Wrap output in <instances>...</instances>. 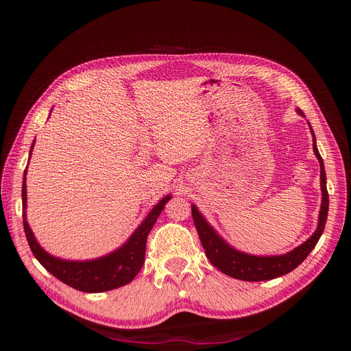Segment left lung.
Segmentation results:
<instances>
[{
    "instance_id": "1",
    "label": "left lung",
    "mask_w": 351,
    "mask_h": 351,
    "mask_svg": "<svg viewBox=\"0 0 351 351\" xmlns=\"http://www.w3.org/2000/svg\"><path fill=\"white\" fill-rule=\"evenodd\" d=\"M300 115H303L302 110H297ZM311 127V133L313 136V152L319 161L321 165V190H322V204L319 210V219H317V227L313 234L307 239L300 246H297L294 250L285 253V254H277V256H254V254L243 253L234 247H231L230 244L218 236V232L212 228L208 221L202 217L199 209L192 205V217L193 222L197 230V234L200 237L202 246L205 249L206 258L210 261L215 268H218L221 272H224L228 277H232L236 280L243 281H268L274 280L281 275H285L295 269L299 265L307 258L316 243L319 241L328 217V190H326V176H325V165L322 161V156L319 155V151L316 147V139L312 130L311 123H307Z\"/></svg>"
}]
</instances>
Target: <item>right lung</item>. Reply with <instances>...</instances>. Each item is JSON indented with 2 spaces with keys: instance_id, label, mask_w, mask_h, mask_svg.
I'll return each instance as SVG.
<instances>
[{
  "instance_id": "1",
  "label": "right lung",
  "mask_w": 351,
  "mask_h": 351,
  "mask_svg": "<svg viewBox=\"0 0 351 351\" xmlns=\"http://www.w3.org/2000/svg\"><path fill=\"white\" fill-rule=\"evenodd\" d=\"M32 143V149H34ZM30 159V158H29ZM26 171L23 176L22 186V202H23V227L27 243L34 256L39 261L49 274L54 275L61 282H64L73 289L84 293H102L119 289L125 284L133 281V278L139 274L142 265L145 262L146 239L156 222L159 214H161L167 202L171 196L167 195L151 209L149 214L142 221V224L134 230L130 239L127 240L121 247L111 252L107 256H102L92 261H66L52 256L39 246L34 232H32L27 218H26Z\"/></svg>"
}]
</instances>
